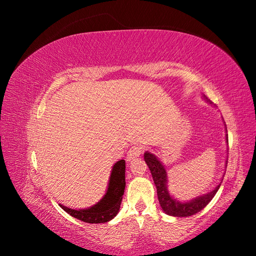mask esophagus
I'll return each instance as SVG.
<instances>
[{
    "instance_id": "esophagus-1",
    "label": "esophagus",
    "mask_w": 256,
    "mask_h": 256,
    "mask_svg": "<svg viewBox=\"0 0 256 256\" xmlns=\"http://www.w3.org/2000/svg\"><path fill=\"white\" fill-rule=\"evenodd\" d=\"M143 148H140V146H132L131 148L128 150V153L126 155V160L128 162H131L135 158H138L140 157V155L143 153Z\"/></svg>"
}]
</instances>
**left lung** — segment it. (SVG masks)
Segmentation results:
<instances>
[{
  "label": "left lung",
  "instance_id": "1",
  "mask_svg": "<svg viewBox=\"0 0 256 256\" xmlns=\"http://www.w3.org/2000/svg\"><path fill=\"white\" fill-rule=\"evenodd\" d=\"M144 160L150 168L152 176H153V180L157 189V197H158L162 209L164 210L165 214L170 216H190L196 214L210 202L220 188L221 184L208 194L200 196L198 198H194L187 202H180V201L174 199L172 196L168 192L167 172L160 160L154 154H150V152H145Z\"/></svg>",
  "mask_w": 256,
  "mask_h": 256
}]
</instances>
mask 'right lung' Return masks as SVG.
Segmentation results:
<instances>
[{
	"instance_id": "obj_1",
	"label": "right lung",
	"mask_w": 256,
	"mask_h": 256,
	"mask_svg": "<svg viewBox=\"0 0 256 256\" xmlns=\"http://www.w3.org/2000/svg\"><path fill=\"white\" fill-rule=\"evenodd\" d=\"M125 189V160H121L114 164L108 186L103 198L88 209H70L59 204L60 208L68 214L86 224H104L118 214Z\"/></svg>"
}]
</instances>
